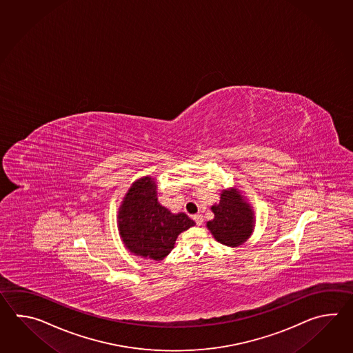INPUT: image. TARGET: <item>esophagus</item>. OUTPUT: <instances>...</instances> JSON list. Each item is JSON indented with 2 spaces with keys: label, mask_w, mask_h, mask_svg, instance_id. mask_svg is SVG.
<instances>
[{
  "label": "esophagus",
  "mask_w": 353,
  "mask_h": 353,
  "mask_svg": "<svg viewBox=\"0 0 353 353\" xmlns=\"http://www.w3.org/2000/svg\"><path fill=\"white\" fill-rule=\"evenodd\" d=\"M193 219L195 221L196 225H202L203 223V216L202 214H194Z\"/></svg>",
  "instance_id": "1"
}]
</instances>
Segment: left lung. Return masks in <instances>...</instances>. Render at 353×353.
<instances>
[{
    "mask_svg": "<svg viewBox=\"0 0 353 353\" xmlns=\"http://www.w3.org/2000/svg\"><path fill=\"white\" fill-rule=\"evenodd\" d=\"M210 210L214 218L207 222V227L219 243L237 248L248 241L254 231L255 214L239 189L222 190L221 201Z\"/></svg>",
    "mask_w": 353,
    "mask_h": 353,
    "instance_id": "obj_1",
    "label": "left lung"
}]
</instances>
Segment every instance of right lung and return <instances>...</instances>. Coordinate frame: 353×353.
I'll list each match as a JSON object with an SVG mask.
<instances>
[{
    "label": "right lung",
    "mask_w": 353,
    "mask_h": 353,
    "mask_svg": "<svg viewBox=\"0 0 353 353\" xmlns=\"http://www.w3.org/2000/svg\"><path fill=\"white\" fill-rule=\"evenodd\" d=\"M119 231L131 254L160 261L173 250L180 233L194 221L174 214L158 202L157 181L143 176L132 183L119 210Z\"/></svg>",
    "instance_id": "right-lung-1"
}]
</instances>
